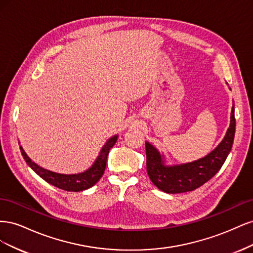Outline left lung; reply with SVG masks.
<instances>
[{
  "label": "left lung",
  "instance_id": "obj_1",
  "mask_svg": "<svg viewBox=\"0 0 253 253\" xmlns=\"http://www.w3.org/2000/svg\"><path fill=\"white\" fill-rule=\"evenodd\" d=\"M235 134L234 104L232 106L230 126L224 139L217 147L203 158L181 165H167L164 154L145 141L147 171L152 182L166 193H183L193 191L215 175L224 165L231 151Z\"/></svg>",
  "mask_w": 253,
  "mask_h": 253
}]
</instances>
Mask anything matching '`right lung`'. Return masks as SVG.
<instances>
[{
    "instance_id": "obj_1",
    "label": "right lung",
    "mask_w": 253,
    "mask_h": 253,
    "mask_svg": "<svg viewBox=\"0 0 253 253\" xmlns=\"http://www.w3.org/2000/svg\"><path fill=\"white\" fill-rule=\"evenodd\" d=\"M117 138L118 135H114L113 137H111V138L104 143L98 157L95 160V163L91 165V167L88 168L86 171L78 174H60L44 169V168L34 163L33 160L27 156L25 151L23 150L21 145L20 150L26 164L45 181H47L50 185L55 186L59 189L70 191V192H79V191H83L93 187L95 183L101 178L106 167V159H108L109 152L114 147V144L116 143Z\"/></svg>"
}]
</instances>
